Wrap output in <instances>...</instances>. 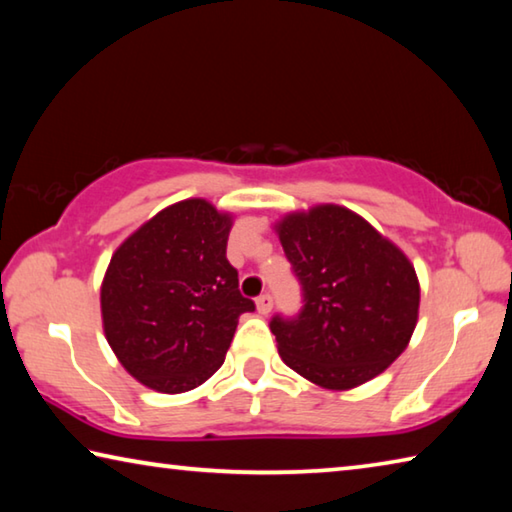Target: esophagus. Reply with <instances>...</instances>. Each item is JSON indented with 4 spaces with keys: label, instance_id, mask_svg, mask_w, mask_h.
I'll return each instance as SVG.
<instances>
[{
    "label": "esophagus",
    "instance_id": "34e87169",
    "mask_svg": "<svg viewBox=\"0 0 512 512\" xmlns=\"http://www.w3.org/2000/svg\"><path fill=\"white\" fill-rule=\"evenodd\" d=\"M271 309H273V296H271V293H262V296L257 298V311H259V314L266 316Z\"/></svg>",
    "mask_w": 512,
    "mask_h": 512
}]
</instances>
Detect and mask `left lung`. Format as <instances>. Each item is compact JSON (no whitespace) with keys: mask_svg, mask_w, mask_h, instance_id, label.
<instances>
[{"mask_svg":"<svg viewBox=\"0 0 512 512\" xmlns=\"http://www.w3.org/2000/svg\"><path fill=\"white\" fill-rule=\"evenodd\" d=\"M277 235L302 289L296 316L271 318L282 361L332 391L384 372L418 323L420 284L406 255L339 205L284 216Z\"/></svg>","mask_w":512,"mask_h":512,"instance_id":"8db88e82","label":"left lung"}]
</instances>
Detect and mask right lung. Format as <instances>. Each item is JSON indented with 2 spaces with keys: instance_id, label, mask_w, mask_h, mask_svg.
<instances>
[{
  "instance_id": "1",
  "label": "right lung",
  "mask_w": 512,
  "mask_h": 512,
  "mask_svg": "<svg viewBox=\"0 0 512 512\" xmlns=\"http://www.w3.org/2000/svg\"><path fill=\"white\" fill-rule=\"evenodd\" d=\"M232 219L203 198L167 207L112 255L101 284L103 332L131 375L185 393L223 366L239 316L255 302L225 257Z\"/></svg>"
}]
</instances>
